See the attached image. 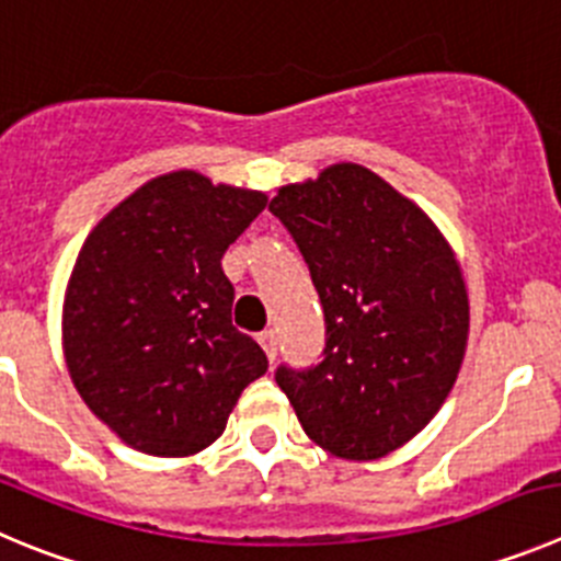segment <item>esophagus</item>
I'll return each instance as SVG.
<instances>
[{"label": "esophagus", "mask_w": 561, "mask_h": 561, "mask_svg": "<svg viewBox=\"0 0 561 561\" xmlns=\"http://www.w3.org/2000/svg\"><path fill=\"white\" fill-rule=\"evenodd\" d=\"M259 342H261V347H264L266 358H270V362H275V356H277V333L275 331H261L259 333Z\"/></svg>", "instance_id": "1"}]
</instances>
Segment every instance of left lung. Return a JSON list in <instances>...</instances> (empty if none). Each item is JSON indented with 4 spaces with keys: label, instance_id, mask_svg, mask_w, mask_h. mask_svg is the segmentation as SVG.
Segmentation results:
<instances>
[{
    "label": "left lung",
    "instance_id": "obj_1",
    "mask_svg": "<svg viewBox=\"0 0 561 561\" xmlns=\"http://www.w3.org/2000/svg\"><path fill=\"white\" fill-rule=\"evenodd\" d=\"M325 311L322 362L280 364L302 431L339 459H381L428 425L470 331L465 277L428 217L358 163L272 197Z\"/></svg>",
    "mask_w": 561,
    "mask_h": 561
}]
</instances>
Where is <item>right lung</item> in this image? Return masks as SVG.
Instances as JSON below:
<instances>
[{
    "label": "right lung",
    "mask_w": 561,
    "mask_h": 561,
    "mask_svg": "<svg viewBox=\"0 0 561 561\" xmlns=\"http://www.w3.org/2000/svg\"><path fill=\"white\" fill-rule=\"evenodd\" d=\"M261 192L197 172L144 183L96 225L64 306L71 381L141 454L192 456L219 439L270 362L230 320L222 255L264 210Z\"/></svg>",
    "instance_id": "add662e5"
}]
</instances>
